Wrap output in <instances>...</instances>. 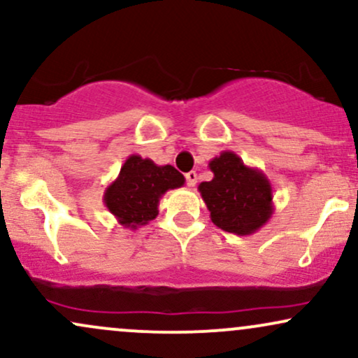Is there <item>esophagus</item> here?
<instances>
[{"mask_svg":"<svg viewBox=\"0 0 358 358\" xmlns=\"http://www.w3.org/2000/svg\"><path fill=\"white\" fill-rule=\"evenodd\" d=\"M185 178H187V185H188V187H195L196 180H199V176H196L195 171H190V173L185 175Z\"/></svg>","mask_w":358,"mask_h":358,"instance_id":"1","label":"esophagus"}]
</instances>
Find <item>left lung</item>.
Instances as JSON below:
<instances>
[{
  "mask_svg": "<svg viewBox=\"0 0 358 358\" xmlns=\"http://www.w3.org/2000/svg\"><path fill=\"white\" fill-rule=\"evenodd\" d=\"M210 182L199 185L210 219L236 236H250L264 227L274 213L273 187L259 168L248 166L234 151L210 159Z\"/></svg>",
  "mask_w": 358,
  "mask_h": 358,
  "instance_id": "1",
  "label": "left lung"
}]
</instances>
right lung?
I'll return each mask as SVG.
<instances>
[{"instance_id":"obj_1","label":"right lung","mask_w":358,"mask_h":358,"mask_svg":"<svg viewBox=\"0 0 358 358\" xmlns=\"http://www.w3.org/2000/svg\"><path fill=\"white\" fill-rule=\"evenodd\" d=\"M183 185L185 176L171 165L159 166L153 159L131 155L102 200L122 227L134 231L156 219L159 200L168 190Z\"/></svg>"}]
</instances>
